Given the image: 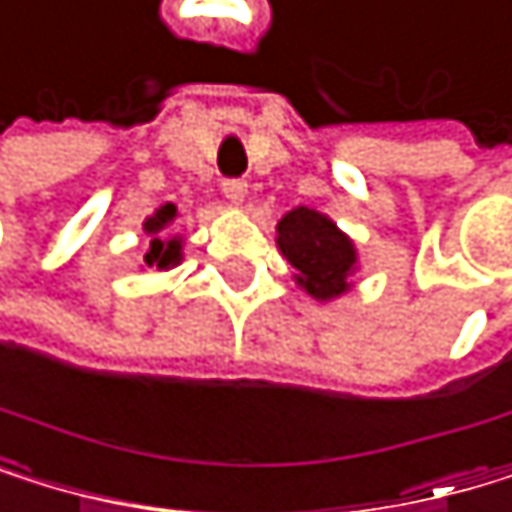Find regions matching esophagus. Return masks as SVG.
Segmentation results:
<instances>
[{
	"instance_id": "1",
	"label": "esophagus",
	"mask_w": 512,
	"mask_h": 512,
	"mask_svg": "<svg viewBox=\"0 0 512 512\" xmlns=\"http://www.w3.org/2000/svg\"><path fill=\"white\" fill-rule=\"evenodd\" d=\"M222 195L232 201V204H244L247 198V183L244 180H225L222 183Z\"/></svg>"
}]
</instances>
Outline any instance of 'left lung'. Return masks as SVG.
Masks as SVG:
<instances>
[{
	"label": "left lung",
	"mask_w": 512,
	"mask_h": 512,
	"mask_svg": "<svg viewBox=\"0 0 512 512\" xmlns=\"http://www.w3.org/2000/svg\"><path fill=\"white\" fill-rule=\"evenodd\" d=\"M277 247L293 265V280L317 302L345 296L360 268L354 241L326 213L293 207L277 222Z\"/></svg>",
	"instance_id": "1"
}]
</instances>
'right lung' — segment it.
<instances>
[{
    "label": "right lung",
    "mask_w": 512,
    "mask_h": 512,
    "mask_svg": "<svg viewBox=\"0 0 512 512\" xmlns=\"http://www.w3.org/2000/svg\"><path fill=\"white\" fill-rule=\"evenodd\" d=\"M180 219L176 204H161L152 216L143 222V235H146V253H143V268H158L170 271L183 262V235L173 232V222Z\"/></svg>",
    "instance_id": "right-lung-1"
}]
</instances>
